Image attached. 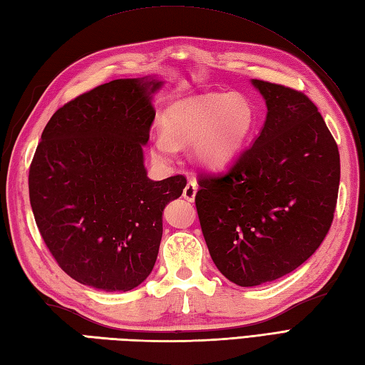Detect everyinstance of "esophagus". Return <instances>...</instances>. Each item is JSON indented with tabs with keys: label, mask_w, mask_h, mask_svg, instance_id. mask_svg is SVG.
<instances>
[{
	"label": "esophagus",
	"mask_w": 365,
	"mask_h": 365,
	"mask_svg": "<svg viewBox=\"0 0 365 365\" xmlns=\"http://www.w3.org/2000/svg\"><path fill=\"white\" fill-rule=\"evenodd\" d=\"M196 192H197V185H196V182L190 180V182L187 183V187H185V190H183V197L187 199L188 202H192V200H195V197H196Z\"/></svg>",
	"instance_id": "34e87169"
}]
</instances>
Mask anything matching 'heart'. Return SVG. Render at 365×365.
I'll return each mask as SVG.
<instances>
[{
	"instance_id": "heart-1",
	"label": "heart",
	"mask_w": 365,
	"mask_h": 365,
	"mask_svg": "<svg viewBox=\"0 0 365 365\" xmlns=\"http://www.w3.org/2000/svg\"><path fill=\"white\" fill-rule=\"evenodd\" d=\"M255 127V110L242 94L205 92L175 100L161 115L163 135L152 139L150 157L169 165L177 147L191 145L199 166L221 168L243 150Z\"/></svg>"
}]
</instances>
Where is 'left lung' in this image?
Listing matches in <instances>:
<instances>
[{"label": "left lung", "mask_w": 365, "mask_h": 365, "mask_svg": "<svg viewBox=\"0 0 365 365\" xmlns=\"http://www.w3.org/2000/svg\"><path fill=\"white\" fill-rule=\"evenodd\" d=\"M267 105L254 143L221 173L200 174L196 208L212 260L240 287L297 269L334 216L340 158L317 106L290 88L251 80Z\"/></svg>", "instance_id": "left-lung-1"}]
</instances>
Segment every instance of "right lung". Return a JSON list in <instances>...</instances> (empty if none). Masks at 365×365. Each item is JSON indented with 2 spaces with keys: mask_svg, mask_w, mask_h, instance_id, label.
Masks as SVG:
<instances>
[{
  "mask_svg": "<svg viewBox=\"0 0 365 365\" xmlns=\"http://www.w3.org/2000/svg\"><path fill=\"white\" fill-rule=\"evenodd\" d=\"M157 75L120 78L51 115L29 169L36 224L53 257L83 285L128 292L152 273L163 210L183 175L152 180L144 145L155 119Z\"/></svg>",
  "mask_w": 365,
  "mask_h": 365,
  "instance_id": "right-lung-1",
  "label": "right lung"
}]
</instances>
